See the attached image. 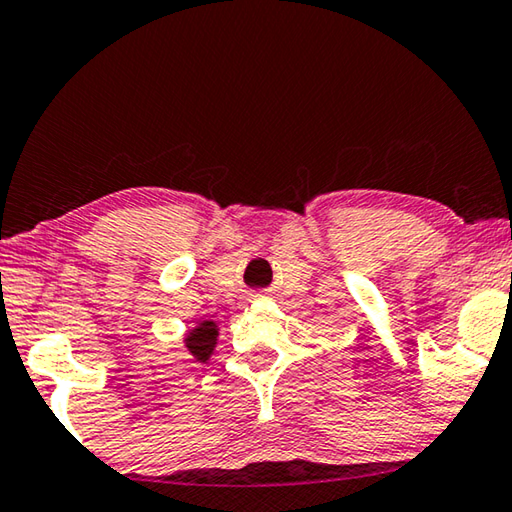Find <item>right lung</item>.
I'll return each instance as SVG.
<instances>
[{
	"instance_id": "1",
	"label": "right lung",
	"mask_w": 512,
	"mask_h": 512,
	"mask_svg": "<svg viewBox=\"0 0 512 512\" xmlns=\"http://www.w3.org/2000/svg\"><path fill=\"white\" fill-rule=\"evenodd\" d=\"M218 335H220V326L215 324L213 319H204L197 321V326L191 330H186L184 335V348L186 353L191 355L193 362H209V357L213 355L215 346H218Z\"/></svg>"
}]
</instances>
